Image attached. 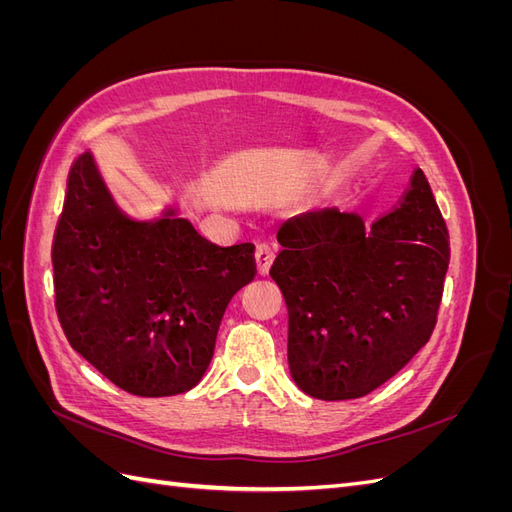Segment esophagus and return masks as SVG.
<instances>
[{"instance_id": "esophagus-1", "label": "esophagus", "mask_w": 512, "mask_h": 512, "mask_svg": "<svg viewBox=\"0 0 512 512\" xmlns=\"http://www.w3.org/2000/svg\"><path fill=\"white\" fill-rule=\"evenodd\" d=\"M254 256H256L258 275H267L269 269H271V265H273V258H275L273 247H269V245H258Z\"/></svg>"}]
</instances>
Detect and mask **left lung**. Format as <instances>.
Masks as SVG:
<instances>
[{
	"mask_svg": "<svg viewBox=\"0 0 512 512\" xmlns=\"http://www.w3.org/2000/svg\"><path fill=\"white\" fill-rule=\"evenodd\" d=\"M277 241L269 275L288 307L290 376L309 397H363L429 342L451 247L421 168L371 228L331 207L290 218Z\"/></svg>",
	"mask_w": 512,
	"mask_h": 512,
	"instance_id": "1",
	"label": "left lung"
}]
</instances>
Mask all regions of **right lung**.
Masks as SVG:
<instances>
[{
	"label": "right lung",
	"mask_w": 512,
	"mask_h": 512,
	"mask_svg": "<svg viewBox=\"0 0 512 512\" xmlns=\"http://www.w3.org/2000/svg\"><path fill=\"white\" fill-rule=\"evenodd\" d=\"M51 256L70 346L138 397L194 389L230 299L256 275L252 243L213 245L177 209L128 218L89 151L70 168Z\"/></svg>",
	"instance_id": "right-lung-1"
}]
</instances>
